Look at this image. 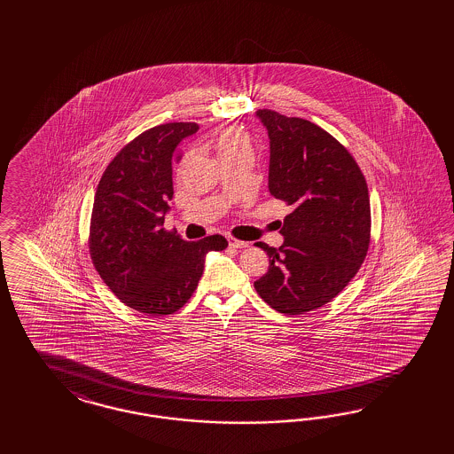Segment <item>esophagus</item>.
Wrapping results in <instances>:
<instances>
[{"label":"esophagus","instance_id":"1","mask_svg":"<svg viewBox=\"0 0 454 454\" xmlns=\"http://www.w3.org/2000/svg\"><path fill=\"white\" fill-rule=\"evenodd\" d=\"M228 243H230V247H238V249H241V247H247L249 243L247 241H239V239H236V238H228Z\"/></svg>","mask_w":454,"mask_h":454}]
</instances>
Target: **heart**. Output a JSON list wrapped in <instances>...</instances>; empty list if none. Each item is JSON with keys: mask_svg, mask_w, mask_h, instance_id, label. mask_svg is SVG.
I'll use <instances>...</instances> for the list:
<instances>
[{"mask_svg": "<svg viewBox=\"0 0 454 454\" xmlns=\"http://www.w3.org/2000/svg\"><path fill=\"white\" fill-rule=\"evenodd\" d=\"M218 154L221 158H230L238 154H253V145L247 133L239 128H226L218 137Z\"/></svg>", "mask_w": 454, "mask_h": 454, "instance_id": "heart-1", "label": "heart"}]
</instances>
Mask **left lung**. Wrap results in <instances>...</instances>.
I'll list each match as a JSON object with an SVG mask.
<instances>
[{"label":"left lung","mask_w":454,"mask_h":454,"mask_svg":"<svg viewBox=\"0 0 454 454\" xmlns=\"http://www.w3.org/2000/svg\"><path fill=\"white\" fill-rule=\"evenodd\" d=\"M268 129L270 192L293 211L281 247H262L270 268L254 289L283 315H304L336 298L356 276L372 239L370 192L356 160L328 131L273 110Z\"/></svg>","instance_id":"obj_1"}]
</instances>
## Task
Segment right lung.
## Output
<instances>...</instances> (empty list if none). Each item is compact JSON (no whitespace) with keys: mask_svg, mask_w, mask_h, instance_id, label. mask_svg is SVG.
<instances>
[{"mask_svg":"<svg viewBox=\"0 0 454 454\" xmlns=\"http://www.w3.org/2000/svg\"><path fill=\"white\" fill-rule=\"evenodd\" d=\"M198 131L192 121L153 126L106 166L90 221V256L118 300L152 317L173 315L192 298L209 251H223L221 234L188 243L163 228L173 198L179 146Z\"/></svg>","mask_w":454,"mask_h":454,"instance_id":"add662e5","label":"right lung"}]
</instances>
